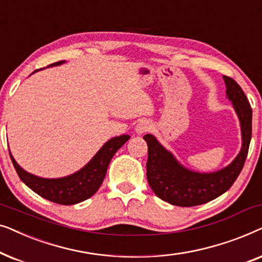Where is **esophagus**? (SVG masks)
Here are the masks:
<instances>
[{"label": "esophagus", "mask_w": 262, "mask_h": 262, "mask_svg": "<svg viewBox=\"0 0 262 262\" xmlns=\"http://www.w3.org/2000/svg\"><path fill=\"white\" fill-rule=\"evenodd\" d=\"M150 128H151V124L148 120H142L136 125V132H137V135L145 134V132L150 131Z\"/></svg>", "instance_id": "esophagus-1"}]
</instances>
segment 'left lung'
<instances>
[{"instance_id":"obj_1","label":"left lung","mask_w":262,"mask_h":262,"mask_svg":"<svg viewBox=\"0 0 262 262\" xmlns=\"http://www.w3.org/2000/svg\"><path fill=\"white\" fill-rule=\"evenodd\" d=\"M223 78L227 96L237 114L242 134L241 151L228 167L213 173L189 170L152 135L143 137L148 144L146 178L150 187L160 199L171 205L196 206L216 199L231 187L245 166L252 139V107L237 82L228 76Z\"/></svg>"}]
</instances>
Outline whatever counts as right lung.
Returning a JSON list of instances; mask_svg holds the SVG:
<instances>
[{"instance_id": "add662e5", "label": "right lung", "mask_w": 262, "mask_h": 262, "mask_svg": "<svg viewBox=\"0 0 262 262\" xmlns=\"http://www.w3.org/2000/svg\"><path fill=\"white\" fill-rule=\"evenodd\" d=\"M64 62L66 60H60V62H56L49 67L59 66ZM128 139H130L128 135H123L110 139L82 169L69 175V177L59 179H44L27 173L16 163L12 154L9 152V155L21 181L28 186L32 191L42 198L50 200V202L62 204V205H74V204L83 202V200L91 198L93 194H95V192L98 191L106 177L107 168H108V164L114 154Z\"/></svg>"}]
</instances>
